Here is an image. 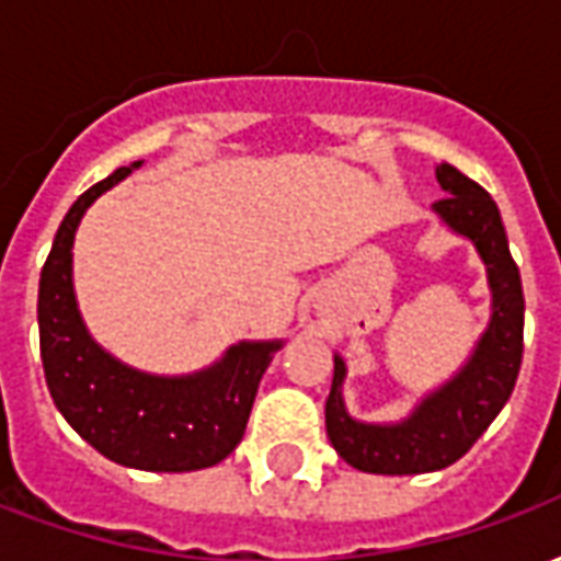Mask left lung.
<instances>
[{
  "label": "left lung",
  "mask_w": 561,
  "mask_h": 561,
  "mask_svg": "<svg viewBox=\"0 0 561 561\" xmlns=\"http://www.w3.org/2000/svg\"><path fill=\"white\" fill-rule=\"evenodd\" d=\"M435 176L447 197L435 201L433 209L481 252L493 288V318L459 376L426 397L409 421L393 426L360 423L345 412L340 390L345 364L333 357V388L324 405L330 445L348 466L369 474H421L457 462L502 412L523 364L526 300L499 207L454 164H435Z\"/></svg>",
  "instance_id": "8db88e82"
}]
</instances>
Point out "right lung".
Here are the masks:
<instances>
[{"label":"right lung","mask_w":561,"mask_h":561,"mask_svg":"<svg viewBox=\"0 0 561 561\" xmlns=\"http://www.w3.org/2000/svg\"><path fill=\"white\" fill-rule=\"evenodd\" d=\"M126 173L119 168L71 204L44 261L38 336L47 390L80 438L119 466L209 469L240 445L257 381L282 342H240L204 373L159 378L128 369L90 340L71 288V243L87 207Z\"/></svg>","instance_id":"1"}]
</instances>
